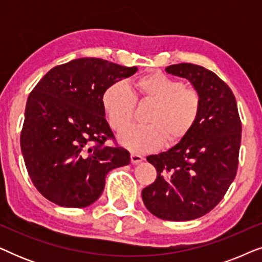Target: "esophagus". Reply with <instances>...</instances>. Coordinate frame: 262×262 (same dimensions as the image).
<instances>
[{"mask_svg": "<svg viewBox=\"0 0 262 262\" xmlns=\"http://www.w3.org/2000/svg\"><path fill=\"white\" fill-rule=\"evenodd\" d=\"M143 160H144V157H143L142 155H139V154H136V152L131 154V162L134 164H137L139 162H142Z\"/></svg>", "mask_w": 262, "mask_h": 262, "instance_id": "obj_1", "label": "esophagus"}]
</instances>
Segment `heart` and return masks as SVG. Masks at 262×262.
Instances as JSON below:
<instances>
[{
	"mask_svg": "<svg viewBox=\"0 0 262 262\" xmlns=\"http://www.w3.org/2000/svg\"><path fill=\"white\" fill-rule=\"evenodd\" d=\"M136 98L154 102L146 116V125L132 126L120 135L119 141L132 151H149L166 142L181 141L194 126L200 113V95L184 87L181 81L154 71L135 81ZM101 103L113 130L124 131L134 119L135 96L124 82L110 84L102 93Z\"/></svg>",
	"mask_w": 262,
	"mask_h": 262,
	"instance_id": "1",
	"label": "heart"
}]
</instances>
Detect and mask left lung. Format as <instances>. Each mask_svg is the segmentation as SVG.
Here are the masks:
<instances>
[{
    "label": "left lung",
    "instance_id": "obj_1",
    "mask_svg": "<svg viewBox=\"0 0 262 262\" xmlns=\"http://www.w3.org/2000/svg\"><path fill=\"white\" fill-rule=\"evenodd\" d=\"M191 82L200 95V113L192 130L168 151L146 157L157 170L142 191L154 216L184 222L210 212L234 181L241 145V119L229 85L216 74L191 63L166 68Z\"/></svg>",
    "mask_w": 262,
    "mask_h": 262
}]
</instances>
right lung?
Wrapping results in <instances>:
<instances>
[{
	"label": "right lung",
	"instance_id": "obj_1",
	"mask_svg": "<svg viewBox=\"0 0 262 262\" xmlns=\"http://www.w3.org/2000/svg\"><path fill=\"white\" fill-rule=\"evenodd\" d=\"M137 67L100 58H78L52 68L28 95L21 151L35 188L64 207H85L99 199L105 178L130 163L103 112L110 84L130 77Z\"/></svg>",
	"mask_w": 262,
	"mask_h": 262
}]
</instances>
